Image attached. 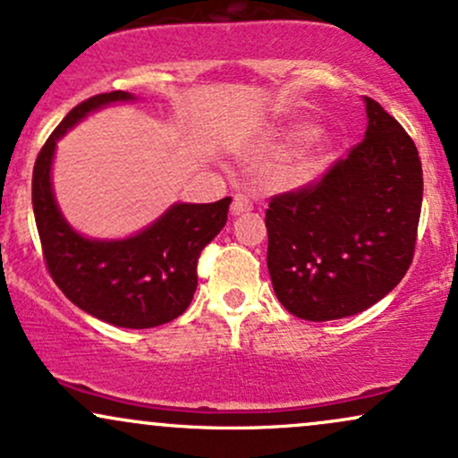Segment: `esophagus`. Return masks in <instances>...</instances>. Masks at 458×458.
<instances>
[{
	"mask_svg": "<svg viewBox=\"0 0 458 458\" xmlns=\"http://www.w3.org/2000/svg\"><path fill=\"white\" fill-rule=\"evenodd\" d=\"M254 208V202H251L250 198L245 196V193H236V196L233 198V207H230V211H233V215H241V213H247Z\"/></svg>",
	"mask_w": 458,
	"mask_h": 458,
	"instance_id": "34e87169",
	"label": "esophagus"
}]
</instances>
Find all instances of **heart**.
<instances>
[{"mask_svg": "<svg viewBox=\"0 0 458 458\" xmlns=\"http://www.w3.org/2000/svg\"><path fill=\"white\" fill-rule=\"evenodd\" d=\"M314 133H317V129H314L312 124L301 123V124H293V127H288L282 133L280 140L284 144H295V141L307 140ZM325 157H327V144H325V140L313 138L312 140L306 141V144L297 150L295 161H293L291 167H288V178H291L293 182L310 181V178L318 174V170L325 163Z\"/></svg>", "mask_w": 458, "mask_h": 458, "instance_id": "heart-1", "label": "heart"}]
</instances>
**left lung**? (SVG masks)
I'll return each instance as SVG.
<instances>
[{"label":"left lung","instance_id":"8db88e82","mask_svg":"<svg viewBox=\"0 0 458 458\" xmlns=\"http://www.w3.org/2000/svg\"><path fill=\"white\" fill-rule=\"evenodd\" d=\"M364 103V140L318 182L273 196L267 208L273 291L299 318L364 312L413 260L422 163L407 131L377 101Z\"/></svg>","mask_w":458,"mask_h":458}]
</instances>
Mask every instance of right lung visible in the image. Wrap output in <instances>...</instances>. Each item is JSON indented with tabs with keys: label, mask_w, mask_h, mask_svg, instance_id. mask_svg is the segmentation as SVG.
<instances>
[{
	"label": "right lung",
	"mask_w": 458,
	"mask_h": 458,
	"mask_svg": "<svg viewBox=\"0 0 458 458\" xmlns=\"http://www.w3.org/2000/svg\"><path fill=\"white\" fill-rule=\"evenodd\" d=\"M131 92H105L79 103L57 124L31 176V204L47 269L64 295L83 312L127 329L170 323L191 303L198 286V259L228 219L233 198L211 204H172L165 213L129 239H88L71 228L51 187L57 140L90 112Z\"/></svg>",
	"instance_id": "right-lung-1"
}]
</instances>
